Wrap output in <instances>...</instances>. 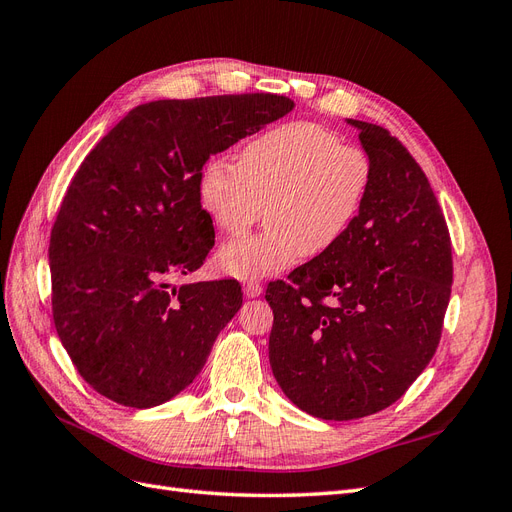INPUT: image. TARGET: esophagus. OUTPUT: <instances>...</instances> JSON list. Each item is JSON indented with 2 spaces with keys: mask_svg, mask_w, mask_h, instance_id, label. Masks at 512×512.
<instances>
[{
  "mask_svg": "<svg viewBox=\"0 0 512 512\" xmlns=\"http://www.w3.org/2000/svg\"><path fill=\"white\" fill-rule=\"evenodd\" d=\"M243 294H245L247 299L260 297V294H262V284L256 282V280H247V282L243 284Z\"/></svg>",
  "mask_w": 512,
  "mask_h": 512,
  "instance_id": "esophagus-1",
  "label": "esophagus"
}]
</instances>
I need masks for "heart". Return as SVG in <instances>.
Segmentation results:
<instances>
[{
  "label": "heart",
  "instance_id": "1",
  "mask_svg": "<svg viewBox=\"0 0 512 512\" xmlns=\"http://www.w3.org/2000/svg\"><path fill=\"white\" fill-rule=\"evenodd\" d=\"M361 147L312 121H292L247 143L239 164L213 158L198 181L203 209L224 235H241L265 215L258 235L228 241L222 271L252 280L322 256L346 237L371 188Z\"/></svg>",
  "mask_w": 512,
  "mask_h": 512
}]
</instances>
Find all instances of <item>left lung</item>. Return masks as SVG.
I'll return each mask as SVG.
<instances>
[{
    "label": "left lung",
    "instance_id": "8db88e82",
    "mask_svg": "<svg viewBox=\"0 0 512 512\" xmlns=\"http://www.w3.org/2000/svg\"><path fill=\"white\" fill-rule=\"evenodd\" d=\"M348 123L374 170L359 218L265 297L273 376L324 421L376 414L410 389L436 354L453 284L451 237L421 166L389 130Z\"/></svg>",
    "mask_w": 512,
    "mask_h": 512
}]
</instances>
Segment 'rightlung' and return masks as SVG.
<instances>
[{"label":"right lung","instance_id":"1","mask_svg":"<svg viewBox=\"0 0 512 512\" xmlns=\"http://www.w3.org/2000/svg\"><path fill=\"white\" fill-rule=\"evenodd\" d=\"M292 108L275 94L156 100L89 151L53 224L49 265L57 335L91 389L153 408L200 374L243 303L237 280L168 284L215 243L200 173Z\"/></svg>","mask_w":512,"mask_h":512}]
</instances>
